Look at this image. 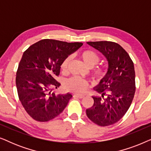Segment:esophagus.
<instances>
[{"label":"esophagus","instance_id":"obj_1","mask_svg":"<svg viewBox=\"0 0 151 151\" xmlns=\"http://www.w3.org/2000/svg\"><path fill=\"white\" fill-rule=\"evenodd\" d=\"M73 96H74V97H77V98H80V99H82V98H84V95L75 94V95H73Z\"/></svg>","mask_w":151,"mask_h":151}]
</instances>
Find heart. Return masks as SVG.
<instances>
[{"label":"heart","instance_id":"b5f03b06","mask_svg":"<svg viewBox=\"0 0 151 151\" xmlns=\"http://www.w3.org/2000/svg\"><path fill=\"white\" fill-rule=\"evenodd\" d=\"M80 57L84 62L88 68H91L92 73L97 78H103L106 75L108 71L107 65L101 64L96 65L99 61L100 57L98 53L93 50H84L80 53ZM70 61V57L68 56L64 60L61 65V69L63 71H65L67 69L68 65ZM65 86L66 89L69 91L76 93H84L88 88V83L85 80L78 77H73L70 78L65 82Z\"/></svg>","mask_w":151,"mask_h":151}]
</instances>
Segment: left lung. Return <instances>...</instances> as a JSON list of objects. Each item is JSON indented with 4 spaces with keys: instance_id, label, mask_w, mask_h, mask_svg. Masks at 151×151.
I'll return each mask as SVG.
<instances>
[{
    "instance_id": "8db88e82",
    "label": "left lung",
    "mask_w": 151,
    "mask_h": 151,
    "mask_svg": "<svg viewBox=\"0 0 151 151\" xmlns=\"http://www.w3.org/2000/svg\"><path fill=\"white\" fill-rule=\"evenodd\" d=\"M87 44L106 57L109 69L105 77L94 88L102 97H93L94 104L86 109V115L98 126L107 127L122 118L133 100L135 92L133 62L129 53L116 42L98 41L87 42Z\"/></svg>"
}]
</instances>
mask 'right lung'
<instances>
[{
	"label": "right lung",
	"mask_w": 151,
	"mask_h": 151,
	"mask_svg": "<svg viewBox=\"0 0 151 151\" xmlns=\"http://www.w3.org/2000/svg\"><path fill=\"white\" fill-rule=\"evenodd\" d=\"M82 45L43 39L23 53L16 72V87L22 106L35 120H51L67 106L71 94L55 96L49 91L60 86L55 77L59 76L62 63Z\"/></svg>",
	"instance_id": "1"
}]
</instances>
